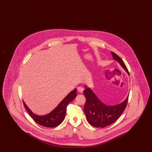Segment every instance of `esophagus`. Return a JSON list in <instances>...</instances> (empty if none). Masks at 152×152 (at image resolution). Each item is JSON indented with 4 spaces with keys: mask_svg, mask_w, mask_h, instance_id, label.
Returning <instances> with one entry per match:
<instances>
[{
    "mask_svg": "<svg viewBox=\"0 0 152 152\" xmlns=\"http://www.w3.org/2000/svg\"><path fill=\"white\" fill-rule=\"evenodd\" d=\"M77 91H78V92H80V93H83V91H84V89H83V87H77Z\"/></svg>",
    "mask_w": 152,
    "mask_h": 152,
    "instance_id": "esophagus-1",
    "label": "esophagus"
}]
</instances>
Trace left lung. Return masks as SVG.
I'll use <instances>...</instances> for the list:
<instances>
[{"label": "left lung", "instance_id": "8db88e82", "mask_svg": "<svg viewBox=\"0 0 152 152\" xmlns=\"http://www.w3.org/2000/svg\"><path fill=\"white\" fill-rule=\"evenodd\" d=\"M113 58L117 61L129 75V71L123 60L115 53L111 52ZM84 91L86 101L84 108L88 122L96 128H104L116 121L126 107L129 94L124 101L116 105L109 106L102 103L88 87Z\"/></svg>", "mask_w": 152, "mask_h": 152}]
</instances>
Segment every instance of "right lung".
Instances as JSON below:
<instances>
[{
	"label": "right lung",
	"mask_w": 152,
	"mask_h": 152,
	"mask_svg": "<svg viewBox=\"0 0 152 152\" xmlns=\"http://www.w3.org/2000/svg\"><path fill=\"white\" fill-rule=\"evenodd\" d=\"M76 96V89L75 88L60 102L56 108L50 113L43 116H38L34 114L24 102H23V104L29 115L36 123L45 127L54 128L63 122L65 118L67 105L74 100Z\"/></svg>",
	"instance_id": "right-lung-1"
}]
</instances>
